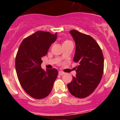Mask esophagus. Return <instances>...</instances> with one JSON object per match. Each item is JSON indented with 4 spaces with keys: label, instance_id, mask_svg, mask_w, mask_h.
<instances>
[{
    "label": "esophagus",
    "instance_id": "34e87169",
    "mask_svg": "<svg viewBox=\"0 0 120 120\" xmlns=\"http://www.w3.org/2000/svg\"><path fill=\"white\" fill-rule=\"evenodd\" d=\"M59 75H60V76H62L63 75H64V73L62 71H59Z\"/></svg>",
    "mask_w": 120,
    "mask_h": 120
}]
</instances>
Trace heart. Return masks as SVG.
Masks as SVG:
<instances>
[{
    "instance_id": "obj_1",
    "label": "heart",
    "mask_w": 120,
    "mask_h": 120,
    "mask_svg": "<svg viewBox=\"0 0 120 120\" xmlns=\"http://www.w3.org/2000/svg\"><path fill=\"white\" fill-rule=\"evenodd\" d=\"M70 42H71L70 41H68V40H65L64 42L63 43V44H65V43H70Z\"/></svg>"
}]
</instances>
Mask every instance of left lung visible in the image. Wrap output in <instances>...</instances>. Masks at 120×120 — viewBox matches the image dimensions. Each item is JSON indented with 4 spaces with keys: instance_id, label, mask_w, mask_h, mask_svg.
I'll return each instance as SVG.
<instances>
[{
    "instance_id": "obj_1",
    "label": "left lung",
    "mask_w": 120,
    "mask_h": 120,
    "mask_svg": "<svg viewBox=\"0 0 120 120\" xmlns=\"http://www.w3.org/2000/svg\"><path fill=\"white\" fill-rule=\"evenodd\" d=\"M76 43L73 61L77 62L76 76L67 85L70 93L77 98H85L93 93L103 73L102 51L91 36L76 30L70 31Z\"/></svg>"
}]
</instances>
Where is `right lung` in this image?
Instances as JSON below:
<instances>
[{"label":"right lung","mask_w":120,"mask_h":120,"mask_svg":"<svg viewBox=\"0 0 120 120\" xmlns=\"http://www.w3.org/2000/svg\"><path fill=\"white\" fill-rule=\"evenodd\" d=\"M57 38V34L36 32L23 40L15 58V70L22 87L30 97L42 99L49 95L58 75L56 69H42L41 58Z\"/></svg>","instance_id":"obj_1"}]
</instances>
